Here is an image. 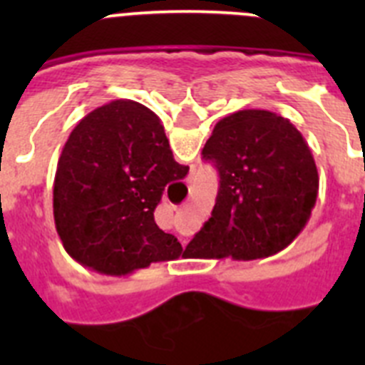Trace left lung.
Masks as SVG:
<instances>
[{
  "label": "left lung",
  "instance_id": "1",
  "mask_svg": "<svg viewBox=\"0 0 365 365\" xmlns=\"http://www.w3.org/2000/svg\"><path fill=\"white\" fill-rule=\"evenodd\" d=\"M202 159L217 170V199L182 256L261 259L289 247L307 225L318 170L287 118L265 109L232 113L215 124Z\"/></svg>",
  "mask_w": 365,
  "mask_h": 365
}]
</instances>
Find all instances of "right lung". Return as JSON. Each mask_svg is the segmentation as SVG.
Returning <instances> with one entry per match:
<instances>
[{
    "instance_id": "obj_1",
    "label": "right lung",
    "mask_w": 365,
    "mask_h": 365,
    "mask_svg": "<svg viewBox=\"0 0 365 365\" xmlns=\"http://www.w3.org/2000/svg\"><path fill=\"white\" fill-rule=\"evenodd\" d=\"M186 173L146 106L113 100L93 109L71 131L54 175V222L67 254L108 276L177 259L182 247L153 212L168 182Z\"/></svg>"
}]
</instances>
